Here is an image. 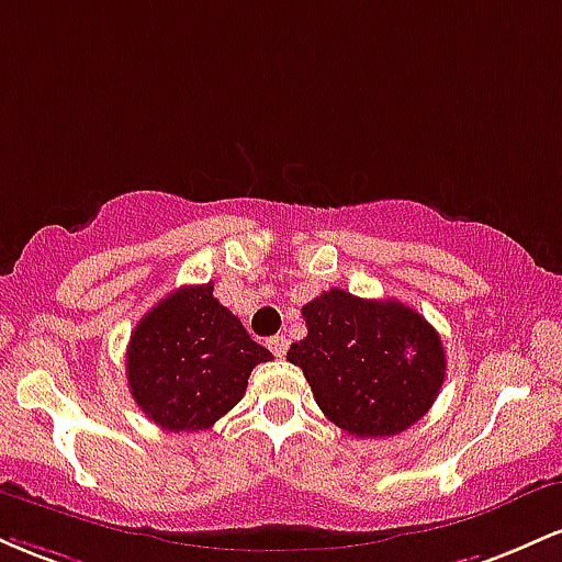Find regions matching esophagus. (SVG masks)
I'll return each mask as SVG.
<instances>
[{"mask_svg": "<svg viewBox=\"0 0 562 562\" xmlns=\"http://www.w3.org/2000/svg\"><path fill=\"white\" fill-rule=\"evenodd\" d=\"M267 346H269V351H272L274 353V357H285V353H288V338H285V335H274V338H269L267 340Z\"/></svg>", "mask_w": 562, "mask_h": 562, "instance_id": "1", "label": "esophagus"}]
</instances>
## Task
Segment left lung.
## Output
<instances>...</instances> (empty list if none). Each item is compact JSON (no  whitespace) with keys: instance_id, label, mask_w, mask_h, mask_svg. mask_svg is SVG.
<instances>
[{"instance_id":"1","label":"left lung","mask_w":562,"mask_h":562,"mask_svg":"<svg viewBox=\"0 0 562 562\" xmlns=\"http://www.w3.org/2000/svg\"><path fill=\"white\" fill-rule=\"evenodd\" d=\"M308 335L290 346L314 402L359 438L393 436L436 402L447 353L428 319L398 301L325 290L301 308Z\"/></svg>"}]
</instances>
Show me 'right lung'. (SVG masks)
<instances>
[{
    "instance_id": "add662e5",
    "label": "right lung",
    "mask_w": 562,
    "mask_h": 562,
    "mask_svg": "<svg viewBox=\"0 0 562 562\" xmlns=\"http://www.w3.org/2000/svg\"><path fill=\"white\" fill-rule=\"evenodd\" d=\"M272 353L214 299V285H187L158 301L126 348L128 391L164 430H205L243 398L256 364Z\"/></svg>"
}]
</instances>
